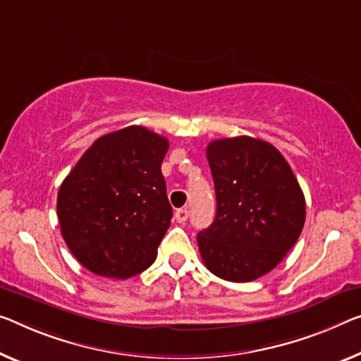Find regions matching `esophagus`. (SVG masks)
<instances>
[{
	"label": "esophagus",
	"mask_w": 361,
	"mask_h": 361,
	"mask_svg": "<svg viewBox=\"0 0 361 361\" xmlns=\"http://www.w3.org/2000/svg\"><path fill=\"white\" fill-rule=\"evenodd\" d=\"M174 216H176V221H177V223L184 224L185 221L188 219V212H187V208H180V209H177Z\"/></svg>",
	"instance_id": "1"
}]
</instances>
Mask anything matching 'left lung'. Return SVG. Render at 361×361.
<instances>
[{
    "label": "left lung",
    "instance_id": "1",
    "mask_svg": "<svg viewBox=\"0 0 361 361\" xmlns=\"http://www.w3.org/2000/svg\"><path fill=\"white\" fill-rule=\"evenodd\" d=\"M207 158L216 216L197 235L203 263L224 281L258 279L282 262L300 235L302 188L279 149L259 138L213 140Z\"/></svg>",
    "mask_w": 361,
    "mask_h": 361
}]
</instances>
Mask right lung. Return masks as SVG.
Wrapping results in <instances>:
<instances>
[{"mask_svg": "<svg viewBox=\"0 0 361 361\" xmlns=\"http://www.w3.org/2000/svg\"><path fill=\"white\" fill-rule=\"evenodd\" d=\"M168 148L145 127H124L93 142L61 184V234L93 274L127 279L157 259L173 218L161 173Z\"/></svg>", "mask_w": 361, "mask_h": 361, "instance_id": "1", "label": "right lung"}]
</instances>
